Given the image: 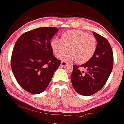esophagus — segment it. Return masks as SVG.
I'll return each mask as SVG.
<instances>
[{"instance_id": "34e87169", "label": "esophagus", "mask_w": 124, "mask_h": 124, "mask_svg": "<svg viewBox=\"0 0 124 124\" xmlns=\"http://www.w3.org/2000/svg\"><path fill=\"white\" fill-rule=\"evenodd\" d=\"M68 62H66V61H62V62H61V66H63V67H64V66H65L66 65H67L68 64Z\"/></svg>"}]
</instances>
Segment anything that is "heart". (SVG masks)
Segmentation results:
<instances>
[{
	"label": "heart",
	"mask_w": 124,
	"mask_h": 124,
	"mask_svg": "<svg viewBox=\"0 0 124 124\" xmlns=\"http://www.w3.org/2000/svg\"><path fill=\"white\" fill-rule=\"evenodd\" d=\"M51 47L56 55L67 49L66 53L58 56L59 58L67 61L83 63L89 61L95 53L97 39L92 35L80 30H71L62 35L61 39L54 38L51 41Z\"/></svg>",
	"instance_id": "heart-1"
}]
</instances>
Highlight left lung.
Masks as SVG:
<instances>
[{"instance_id": "1", "label": "left lung", "mask_w": 124, "mask_h": 124, "mask_svg": "<svg viewBox=\"0 0 124 124\" xmlns=\"http://www.w3.org/2000/svg\"><path fill=\"white\" fill-rule=\"evenodd\" d=\"M97 41V49L92 58L80 66L73 65L71 82L75 91L79 94L90 96L101 89L113 69V54L108 41L104 37L93 32ZM80 66L86 69L81 72Z\"/></svg>"}]
</instances>
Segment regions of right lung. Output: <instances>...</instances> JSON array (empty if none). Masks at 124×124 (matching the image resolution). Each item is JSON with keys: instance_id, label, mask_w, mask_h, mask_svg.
I'll return each instance as SVG.
<instances>
[{"instance_id": "add662e5", "label": "right lung", "mask_w": 124, "mask_h": 124, "mask_svg": "<svg viewBox=\"0 0 124 124\" xmlns=\"http://www.w3.org/2000/svg\"><path fill=\"white\" fill-rule=\"evenodd\" d=\"M55 27L35 29L22 34L15 44L11 68L20 86L38 94L49 85L61 61L53 56L50 40L58 32Z\"/></svg>"}]
</instances>
